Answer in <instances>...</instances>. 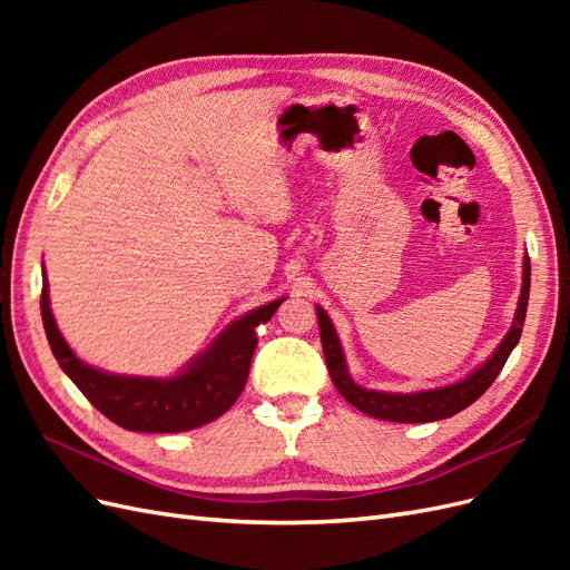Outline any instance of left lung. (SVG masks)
I'll return each mask as SVG.
<instances>
[{"mask_svg":"<svg viewBox=\"0 0 570 570\" xmlns=\"http://www.w3.org/2000/svg\"><path fill=\"white\" fill-rule=\"evenodd\" d=\"M528 295H530V258L525 256L519 308H515L511 331L502 342H499L494 354L485 361V364L478 366L471 375H465L463 381L446 387L421 390V392H381V390H366L356 385L347 371V361H344L342 344L331 318H327V314L321 306H316L327 373H331L333 385L337 387V392L344 396V400H347L352 406H356L358 411L368 413L373 419L392 421V423H430V421L450 419L454 413L463 411L465 406H471L480 394H485V390L494 383L499 371L504 368L509 354L521 340L525 312H528Z\"/></svg>","mask_w":570,"mask_h":570,"instance_id":"left-lung-1","label":"left lung"}]
</instances>
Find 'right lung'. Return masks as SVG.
<instances>
[{"mask_svg": "<svg viewBox=\"0 0 570 570\" xmlns=\"http://www.w3.org/2000/svg\"><path fill=\"white\" fill-rule=\"evenodd\" d=\"M47 275L42 271L40 312L49 347L61 371L116 425L132 433H185L226 413L245 390L256 350V325L271 321L285 297L254 308L233 321L212 347L170 377L116 375L80 361L61 337L49 308Z\"/></svg>", "mask_w": 570, "mask_h": 570, "instance_id": "add662e5", "label": "right lung"}]
</instances>
